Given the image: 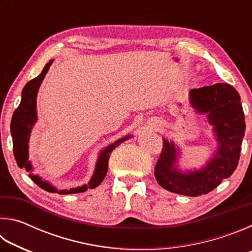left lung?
I'll use <instances>...</instances> for the list:
<instances>
[{"mask_svg": "<svg viewBox=\"0 0 252 252\" xmlns=\"http://www.w3.org/2000/svg\"><path fill=\"white\" fill-rule=\"evenodd\" d=\"M189 102L195 112L206 116L218 148L202 168L182 171L178 164L180 148L173 141L163 139V149L155 168V176L165 190L198 197L216 189L236 170L246 122L240 95L228 83L192 89L189 92Z\"/></svg>", "mask_w": 252, "mask_h": 252, "instance_id": "1", "label": "left lung"}]
</instances>
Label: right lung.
Returning a JSON list of instances; mask_svg holds the SVG:
<instances>
[{
    "label": "right lung",
    "instance_id": "1",
    "mask_svg": "<svg viewBox=\"0 0 252 252\" xmlns=\"http://www.w3.org/2000/svg\"><path fill=\"white\" fill-rule=\"evenodd\" d=\"M53 63V60H51L49 63H46L43 71L41 72L40 75L30 81L22 90V99H21L20 105L18 109L14 111L13 117L11 121V134L13 139V153L21 169H25L29 173V177L31 178L33 182H35L37 186L42 189H44L49 192L52 193H60V194H71V193H80L84 192L88 189H94L100 183L103 181L104 177L108 172V162L111 152L118 146H120L122 142L126 141L132 135H126L123 138L117 140L116 142L111 143L110 146L105 147L100 151L97 156V160L95 163L94 172L92 174V178L88 185H83L81 187L71 188V189H62L59 190L53 185H51L49 181H45L40 176L33 173V167L31 161L29 160V141L30 136L34 125L37 121V112H36V96L39 89L42 84V81L44 80L46 73L50 69L51 64Z\"/></svg>",
    "mask_w": 252,
    "mask_h": 252
}]
</instances>
